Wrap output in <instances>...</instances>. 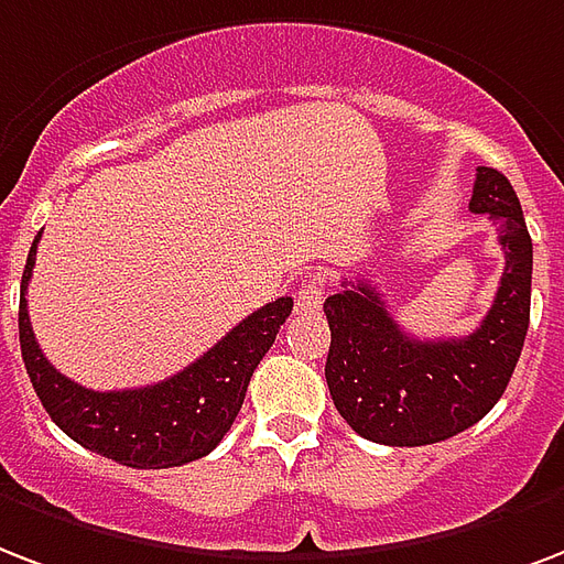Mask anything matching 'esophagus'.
<instances>
[{
    "label": "esophagus",
    "instance_id": "1",
    "mask_svg": "<svg viewBox=\"0 0 564 564\" xmlns=\"http://www.w3.org/2000/svg\"><path fill=\"white\" fill-rule=\"evenodd\" d=\"M325 299V281L322 278H307L301 281L299 292H295V311L299 313H316Z\"/></svg>",
    "mask_w": 564,
    "mask_h": 564
}]
</instances>
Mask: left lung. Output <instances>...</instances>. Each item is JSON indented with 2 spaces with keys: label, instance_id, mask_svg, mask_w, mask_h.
<instances>
[{
  "label": "left lung",
  "instance_id": "left-lung-1",
  "mask_svg": "<svg viewBox=\"0 0 564 564\" xmlns=\"http://www.w3.org/2000/svg\"><path fill=\"white\" fill-rule=\"evenodd\" d=\"M470 213H485L506 251L500 290L470 337L416 339L369 281L325 299V378L339 416L372 444L425 446L479 423L509 387L530 328L532 239L521 200L497 167H476Z\"/></svg>",
  "mask_w": 564,
  "mask_h": 564
}]
</instances>
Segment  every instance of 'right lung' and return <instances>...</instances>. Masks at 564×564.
Wrapping results in <instances>:
<instances>
[{"label":"right lung","instance_id":"right-lung-1","mask_svg":"<svg viewBox=\"0 0 564 564\" xmlns=\"http://www.w3.org/2000/svg\"><path fill=\"white\" fill-rule=\"evenodd\" d=\"M37 242L41 234L34 236L20 286V349L34 393L53 423L85 449L135 470L180 467L213 453L242 408L253 369L292 313V299L253 311L177 376L139 390L100 393L62 376L34 339L25 286L32 281Z\"/></svg>","mask_w":564,"mask_h":564}]
</instances>
